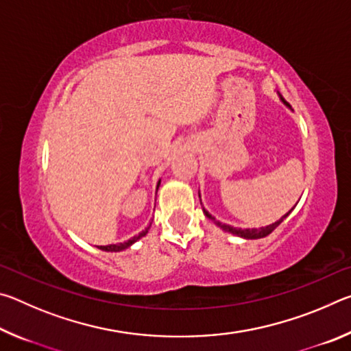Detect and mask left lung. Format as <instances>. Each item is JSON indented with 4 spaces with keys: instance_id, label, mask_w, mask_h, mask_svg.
<instances>
[{
    "instance_id": "obj_1",
    "label": "left lung",
    "mask_w": 351,
    "mask_h": 351,
    "mask_svg": "<svg viewBox=\"0 0 351 351\" xmlns=\"http://www.w3.org/2000/svg\"><path fill=\"white\" fill-rule=\"evenodd\" d=\"M278 94V97H280V102L287 106V108H289L291 110V105L287 102V100H285L282 96H280V93H277ZM293 111V110H291ZM199 198H201V195H199ZM201 201V199H199ZM295 207V206H294ZM294 207L293 209H291L289 212H287L285 213V215L280 218V219H277L276 223H272V224H269V226H265V228H258V229H241V228H234V226H230V224H226V223H221V221H218V219L213 217V215H210L209 212H207L204 207H203V212H204V215L209 218V219H212L213 223H215L219 229H223L224 232H229V234H232V235H235V237H240V239H245V240H258V239H265V237H268L272 230H274L278 224H280L285 218H287L291 212L294 210Z\"/></svg>"
}]
</instances>
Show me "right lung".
<instances>
[{"label": "right lung", "instance_id": "obj_1", "mask_svg": "<svg viewBox=\"0 0 351 351\" xmlns=\"http://www.w3.org/2000/svg\"><path fill=\"white\" fill-rule=\"evenodd\" d=\"M159 184H161V180L158 181V184H156V192H158V189H159ZM150 226H152V223L147 226V228L142 230V232H139L138 235H134V237H132V239L130 240H127V241H122V243H116V245H106V246H97L100 251H105V252H121V251H125V249H128V247H132L136 241L138 240H141L142 237H145L147 235V232H148V229H150Z\"/></svg>", "mask_w": 351, "mask_h": 351}]
</instances>
